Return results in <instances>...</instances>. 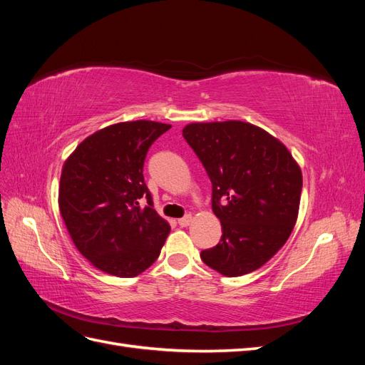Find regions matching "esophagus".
<instances>
[{
	"instance_id": "obj_1",
	"label": "esophagus",
	"mask_w": 365,
	"mask_h": 365,
	"mask_svg": "<svg viewBox=\"0 0 365 365\" xmlns=\"http://www.w3.org/2000/svg\"><path fill=\"white\" fill-rule=\"evenodd\" d=\"M192 219H193L192 215H185L184 217L178 219V224H180V227H189L190 222H192Z\"/></svg>"
}]
</instances>
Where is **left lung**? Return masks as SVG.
I'll list each match as a JSON object with an SVG mask.
<instances>
[{
    "instance_id": "8db88e82",
    "label": "left lung",
    "mask_w": 365,
    "mask_h": 365,
    "mask_svg": "<svg viewBox=\"0 0 365 365\" xmlns=\"http://www.w3.org/2000/svg\"><path fill=\"white\" fill-rule=\"evenodd\" d=\"M182 137L213 185L220 242L201 252L207 267L239 277L263 267L291 236L303 187L300 165L282 141L247 121L190 123Z\"/></svg>"
}]
</instances>
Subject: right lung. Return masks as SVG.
Masks as SVG:
<instances>
[{"label": "right lung", "instance_id": "add662e5", "mask_svg": "<svg viewBox=\"0 0 365 365\" xmlns=\"http://www.w3.org/2000/svg\"><path fill=\"white\" fill-rule=\"evenodd\" d=\"M169 129L152 120L115 123L86 137L63 163L61 216L76 248L97 269L128 279L158 259L170 225L153 210L143 164Z\"/></svg>", "mask_w": 365, "mask_h": 365}]
</instances>
